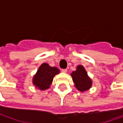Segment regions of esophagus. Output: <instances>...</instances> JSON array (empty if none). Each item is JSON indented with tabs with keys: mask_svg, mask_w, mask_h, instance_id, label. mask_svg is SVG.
<instances>
[{
	"mask_svg": "<svg viewBox=\"0 0 123 123\" xmlns=\"http://www.w3.org/2000/svg\"><path fill=\"white\" fill-rule=\"evenodd\" d=\"M62 71L63 73H66L68 71V69H62Z\"/></svg>",
	"mask_w": 123,
	"mask_h": 123,
	"instance_id": "esophagus-1",
	"label": "esophagus"
}]
</instances>
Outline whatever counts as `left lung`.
<instances>
[{"label":"left lung","instance_id":"left-lung-1","mask_svg":"<svg viewBox=\"0 0 123 123\" xmlns=\"http://www.w3.org/2000/svg\"><path fill=\"white\" fill-rule=\"evenodd\" d=\"M75 86L78 90L84 92L90 89L92 86V80L88 76L87 72L82 65H78L77 70L71 74Z\"/></svg>","mask_w":123,"mask_h":123}]
</instances>
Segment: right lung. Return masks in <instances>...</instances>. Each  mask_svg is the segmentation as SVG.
<instances>
[{
    "label": "right lung",
    "instance_id": "right-lung-1",
    "mask_svg": "<svg viewBox=\"0 0 123 123\" xmlns=\"http://www.w3.org/2000/svg\"><path fill=\"white\" fill-rule=\"evenodd\" d=\"M60 69L56 67H50L46 63H44L39 67L37 72L33 78V84L41 90L50 87L54 76L59 74Z\"/></svg>",
    "mask_w": 123,
    "mask_h": 123
}]
</instances>
